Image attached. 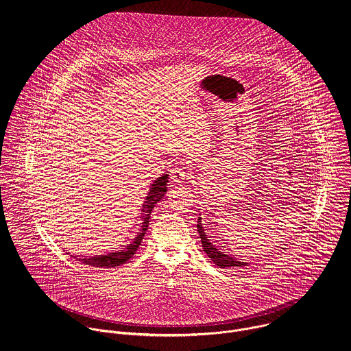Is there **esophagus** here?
Listing matches in <instances>:
<instances>
[{
    "label": "esophagus",
    "instance_id": "1",
    "mask_svg": "<svg viewBox=\"0 0 351 351\" xmlns=\"http://www.w3.org/2000/svg\"><path fill=\"white\" fill-rule=\"evenodd\" d=\"M188 177V169L184 165H174L170 169V178L176 184H181Z\"/></svg>",
    "mask_w": 351,
    "mask_h": 351
}]
</instances>
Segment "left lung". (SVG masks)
<instances>
[{"instance_id": "left-lung-1", "label": "left lung", "mask_w": 351, "mask_h": 351, "mask_svg": "<svg viewBox=\"0 0 351 351\" xmlns=\"http://www.w3.org/2000/svg\"><path fill=\"white\" fill-rule=\"evenodd\" d=\"M197 231L200 234L201 243H202V249L206 252V255L210 258V261L220 266L221 269H226V267H238V266H247V263L245 262H241V261H237L235 258H232L231 255H227L224 254L223 251L219 250L215 245H212L209 242V239L206 238L205 232H204V227H202V223H201V217L197 219Z\"/></svg>"}]
</instances>
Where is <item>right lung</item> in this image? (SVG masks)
Segmentation results:
<instances>
[{
	"mask_svg": "<svg viewBox=\"0 0 351 351\" xmlns=\"http://www.w3.org/2000/svg\"><path fill=\"white\" fill-rule=\"evenodd\" d=\"M167 182H169V174H162L160 177H158L151 184L150 192H149L146 201L143 202V206H142V227H141V231L138 232V235L135 237V239L132 241L131 245L125 246L123 250L109 252V254H105V255L85 256V258H77V259H80L85 265H92L95 267H106V269L121 266L123 263L130 261L134 256V254L136 252L138 247L141 246V243L145 238V234H146L149 223H150L151 212H152L155 204L158 201L162 200L163 196L167 192V188H166Z\"/></svg>",
	"mask_w": 351,
	"mask_h": 351,
	"instance_id": "add662e5",
	"label": "right lung"
}]
</instances>
